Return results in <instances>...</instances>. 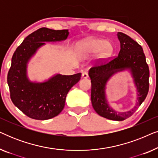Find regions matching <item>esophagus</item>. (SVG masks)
I'll return each mask as SVG.
<instances>
[{
    "label": "esophagus",
    "mask_w": 158,
    "mask_h": 158,
    "mask_svg": "<svg viewBox=\"0 0 158 158\" xmlns=\"http://www.w3.org/2000/svg\"><path fill=\"white\" fill-rule=\"evenodd\" d=\"M82 77H83V78H87V77H88V74L87 72H84L83 73V74H82Z\"/></svg>",
    "instance_id": "obj_1"
}]
</instances>
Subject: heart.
Returning <instances> with one entry per match:
<instances>
[{"label": "heart", "mask_w": 158, "mask_h": 158, "mask_svg": "<svg viewBox=\"0 0 158 158\" xmlns=\"http://www.w3.org/2000/svg\"><path fill=\"white\" fill-rule=\"evenodd\" d=\"M114 51L113 45L108 41L90 38L82 41L78 44V52L81 57H89L97 52L99 60H106L111 57Z\"/></svg>", "instance_id": "heart-1"}]
</instances>
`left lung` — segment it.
Here are the masks:
<instances>
[{
    "instance_id": "obj_1",
    "label": "left lung",
    "mask_w": 158,
    "mask_h": 158,
    "mask_svg": "<svg viewBox=\"0 0 158 158\" xmlns=\"http://www.w3.org/2000/svg\"><path fill=\"white\" fill-rule=\"evenodd\" d=\"M120 51L118 56L105 63L96 64L89 70L91 81V103L98 115L110 120L123 121L129 118L146 98L149 90L150 70L142 47L130 36L118 32ZM129 69L138 93V102L133 110L127 112L114 111L107 104L105 98V85L114 73Z\"/></svg>"
}]
</instances>
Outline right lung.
Returning a JSON list of instances; mask_svg holds the SVG:
<instances>
[{"label": "right lung", "instance_id": "right-lung-1", "mask_svg": "<svg viewBox=\"0 0 158 158\" xmlns=\"http://www.w3.org/2000/svg\"><path fill=\"white\" fill-rule=\"evenodd\" d=\"M68 34V29L40 28L27 36L13 55L7 77L10 99L30 118L47 120L57 116L64 109L69 90L81 79V73L57 74L43 83H33L27 77L28 62L44 42L65 40Z\"/></svg>", "mask_w": 158, "mask_h": 158}]
</instances>
